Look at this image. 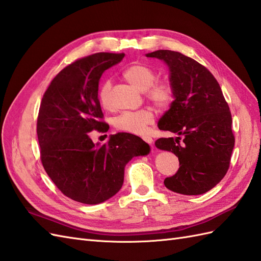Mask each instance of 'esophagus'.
Returning a JSON list of instances; mask_svg holds the SVG:
<instances>
[{"mask_svg":"<svg viewBox=\"0 0 261 261\" xmlns=\"http://www.w3.org/2000/svg\"><path fill=\"white\" fill-rule=\"evenodd\" d=\"M142 138H143L144 141H145L146 143H147V144H151V143H152V138L149 137V136H143Z\"/></svg>","mask_w":261,"mask_h":261,"instance_id":"esophagus-1","label":"esophagus"}]
</instances>
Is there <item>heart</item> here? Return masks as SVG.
Masks as SVG:
<instances>
[{"label":"heart","mask_w":261,"mask_h":261,"mask_svg":"<svg viewBox=\"0 0 261 261\" xmlns=\"http://www.w3.org/2000/svg\"><path fill=\"white\" fill-rule=\"evenodd\" d=\"M124 77L139 91H146V96L158 109H166L174 99V90L167 82H157L156 72L150 66L137 63L127 67ZM111 81L101 83L98 90V100L104 109L111 107ZM154 122V115L149 110H139L135 112H124L118 115L114 125L118 130L130 134L142 135L146 127Z\"/></svg>","instance_id":"1"}]
</instances>
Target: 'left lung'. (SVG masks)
Segmentation results:
<instances>
[{
	"instance_id": "obj_1",
	"label": "left lung",
	"mask_w": 261,
	"mask_h": 261,
	"mask_svg": "<svg viewBox=\"0 0 261 261\" xmlns=\"http://www.w3.org/2000/svg\"><path fill=\"white\" fill-rule=\"evenodd\" d=\"M146 56L166 63L174 90L173 103L158 128L178 137L155 142L157 148L174 152L179 161L178 170L164 180L165 186L182 195L205 194L229 168L234 146L229 106L217 80L197 61L169 49Z\"/></svg>"
}]
</instances>
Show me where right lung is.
Wrapping results in <instances>:
<instances>
[{
  "mask_svg": "<svg viewBox=\"0 0 261 261\" xmlns=\"http://www.w3.org/2000/svg\"><path fill=\"white\" fill-rule=\"evenodd\" d=\"M124 53H96L75 61L57 74L41 101L37 138L41 161L49 178L75 201L100 204L119 192L126 164L145 156L150 147L129 133L112 135L94 144L92 130L107 132L98 100V83Z\"/></svg>",
  "mask_w": 261,
  "mask_h": 261,
  "instance_id": "1",
  "label": "right lung"
}]
</instances>
